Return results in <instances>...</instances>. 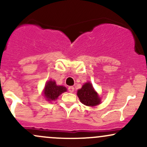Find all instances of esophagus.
I'll return each mask as SVG.
<instances>
[{
	"label": "esophagus",
	"instance_id": "1",
	"mask_svg": "<svg viewBox=\"0 0 147 147\" xmlns=\"http://www.w3.org/2000/svg\"><path fill=\"white\" fill-rule=\"evenodd\" d=\"M74 90H75V88H74L73 86L68 87V91L70 92H73Z\"/></svg>",
	"mask_w": 147,
	"mask_h": 147
}]
</instances>
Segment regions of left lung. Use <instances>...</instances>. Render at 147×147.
<instances>
[{"label": "left lung", "mask_w": 147, "mask_h": 147, "mask_svg": "<svg viewBox=\"0 0 147 147\" xmlns=\"http://www.w3.org/2000/svg\"><path fill=\"white\" fill-rule=\"evenodd\" d=\"M77 96L82 104L88 106H95L101 103V99L90 82H86L77 90Z\"/></svg>", "instance_id": "8db88e82"}]
</instances>
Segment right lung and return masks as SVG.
I'll list each match as a JSON object with an SVG mask.
<instances>
[{
    "instance_id": "add662e5",
    "label": "right lung",
    "mask_w": 147,
    "mask_h": 147,
    "mask_svg": "<svg viewBox=\"0 0 147 147\" xmlns=\"http://www.w3.org/2000/svg\"><path fill=\"white\" fill-rule=\"evenodd\" d=\"M67 91L66 88L63 86H57L55 81L50 80L47 82L43 90V95L47 101L52 102L58 98L61 94Z\"/></svg>"
}]
</instances>
